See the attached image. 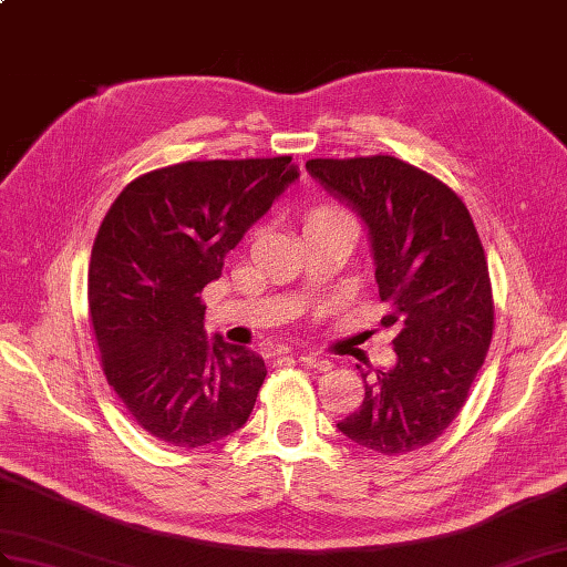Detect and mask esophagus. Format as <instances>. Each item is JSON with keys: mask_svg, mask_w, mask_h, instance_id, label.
Here are the masks:
<instances>
[{"mask_svg": "<svg viewBox=\"0 0 567 567\" xmlns=\"http://www.w3.org/2000/svg\"><path fill=\"white\" fill-rule=\"evenodd\" d=\"M298 361H300L302 365L312 368V370H329V368H331L329 358H324V355H320V353H306V355H300Z\"/></svg>", "mask_w": 567, "mask_h": 567, "instance_id": "1", "label": "esophagus"}]
</instances>
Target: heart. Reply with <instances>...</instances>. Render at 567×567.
<instances>
[{"label":"heart","mask_w":567,"mask_h":567,"mask_svg":"<svg viewBox=\"0 0 567 567\" xmlns=\"http://www.w3.org/2000/svg\"><path fill=\"white\" fill-rule=\"evenodd\" d=\"M331 218H343V214L339 209H334V206H315V209L308 212L302 228H308L312 224H320V220H331Z\"/></svg>","instance_id":"1"}]
</instances>
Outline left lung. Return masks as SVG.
I'll return each instance as SVG.
<instances>
[{
  "mask_svg": "<svg viewBox=\"0 0 567 567\" xmlns=\"http://www.w3.org/2000/svg\"><path fill=\"white\" fill-rule=\"evenodd\" d=\"M306 168L365 220L380 324L396 365L361 370L363 404L337 423L365 450L406 454L457 419L488 353L495 312L488 261L472 214L443 179L394 156L312 158Z\"/></svg>",
  "mask_w": 567,
  "mask_h": 567,
  "instance_id": "8db88e82",
  "label": "left lung"
}]
</instances>
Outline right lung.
Wrapping results in <instances>:
<instances>
[{
    "label": "right lung",
    "instance_id": "right-lung-1",
    "mask_svg": "<svg viewBox=\"0 0 567 567\" xmlns=\"http://www.w3.org/2000/svg\"><path fill=\"white\" fill-rule=\"evenodd\" d=\"M298 177L291 156L185 161L120 192L95 236L89 310L107 384L148 435L202 447L236 433L261 358L204 331L202 291Z\"/></svg>",
    "mask_w": 567,
    "mask_h": 567
}]
</instances>
